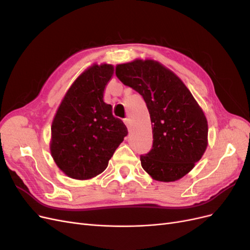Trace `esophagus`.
Listing matches in <instances>:
<instances>
[{"label": "esophagus", "mask_w": 250, "mask_h": 250, "mask_svg": "<svg viewBox=\"0 0 250 250\" xmlns=\"http://www.w3.org/2000/svg\"><path fill=\"white\" fill-rule=\"evenodd\" d=\"M124 123L126 124V126H127V128H128V130H131V120L127 118V119L124 120Z\"/></svg>", "instance_id": "1"}]
</instances>
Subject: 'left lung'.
Instances as JSON below:
<instances>
[{"label":"left lung","mask_w":250,"mask_h":250,"mask_svg":"<svg viewBox=\"0 0 250 250\" xmlns=\"http://www.w3.org/2000/svg\"><path fill=\"white\" fill-rule=\"evenodd\" d=\"M116 75L146 102L153 145L141 155L143 169L155 180L184 177L208 147V121L190 90L175 74L154 60L118 64Z\"/></svg>","instance_id":"left-lung-1"}]
</instances>
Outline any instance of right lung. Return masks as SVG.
<instances>
[{
	"mask_svg": "<svg viewBox=\"0 0 250 250\" xmlns=\"http://www.w3.org/2000/svg\"><path fill=\"white\" fill-rule=\"evenodd\" d=\"M111 64H94L74 81L51 126L53 160L67 176L89 179L107 168L128 130L103 101L113 75Z\"/></svg>",
	"mask_w": 250,
	"mask_h": 250,
	"instance_id": "1",
	"label": "right lung"
}]
</instances>
